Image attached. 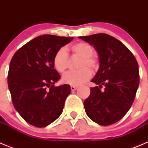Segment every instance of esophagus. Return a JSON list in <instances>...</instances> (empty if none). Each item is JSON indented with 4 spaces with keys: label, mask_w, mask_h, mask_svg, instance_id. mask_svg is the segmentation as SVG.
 Returning <instances> with one entry per match:
<instances>
[{
    "label": "esophagus",
    "mask_w": 148,
    "mask_h": 148,
    "mask_svg": "<svg viewBox=\"0 0 148 148\" xmlns=\"http://www.w3.org/2000/svg\"><path fill=\"white\" fill-rule=\"evenodd\" d=\"M70 88H71L72 91H75V90H77L78 87H77V86H71V87H70Z\"/></svg>",
    "instance_id": "obj_1"
}]
</instances>
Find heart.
<instances>
[{
	"label": "heart",
	"mask_w": 148,
	"mask_h": 148,
	"mask_svg": "<svg viewBox=\"0 0 148 148\" xmlns=\"http://www.w3.org/2000/svg\"><path fill=\"white\" fill-rule=\"evenodd\" d=\"M70 49L74 54L82 58L78 66L81 69L77 71L68 72L62 77V82L66 84L79 86L85 83L91 76V72L85 66L94 70L98 66V59L92 55L93 47L87 43H76L72 46ZM53 64L56 70L59 73L66 71L68 66V56L64 48H61L57 51L54 56Z\"/></svg>",
	"instance_id": "heart-1"
}]
</instances>
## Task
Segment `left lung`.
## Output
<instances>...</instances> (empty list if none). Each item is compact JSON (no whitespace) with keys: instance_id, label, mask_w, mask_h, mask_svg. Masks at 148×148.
<instances>
[{"instance_id":"8db88e82","label":"left lung","mask_w":148,"mask_h":148,"mask_svg":"<svg viewBox=\"0 0 148 148\" xmlns=\"http://www.w3.org/2000/svg\"><path fill=\"white\" fill-rule=\"evenodd\" d=\"M78 38L93 46L99 59V69L91 81L97 86L90 88V96L84 101L85 112L99 125H113L133 104L139 84L138 63L126 46L113 36L99 33Z\"/></svg>"}]
</instances>
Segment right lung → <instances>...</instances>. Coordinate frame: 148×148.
<instances>
[{
  "mask_svg": "<svg viewBox=\"0 0 148 148\" xmlns=\"http://www.w3.org/2000/svg\"><path fill=\"white\" fill-rule=\"evenodd\" d=\"M73 39L40 35L21 47L10 61L8 87L13 105L30 125L44 127L62 113L71 89L69 84L54 87L61 75L54 69L53 59Z\"/></svg>",
  "mask_w": 148,
  "mask_h": 148,
  "instance_id": "add662e5",
  "label": "right lung"
}]
</instances>
